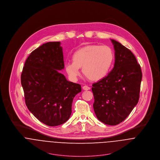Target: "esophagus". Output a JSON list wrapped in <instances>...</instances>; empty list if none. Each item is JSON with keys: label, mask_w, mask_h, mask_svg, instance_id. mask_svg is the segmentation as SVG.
<instances>
[{"label": "esophagus", "mask_w": 160, "mask_h": 160, "mask_svg": "<svg viewBox=\"0 0 160 160\" xmlns=\"http://www.w3.org/2000/svg\"><path fill=\"white\" fill-rule=\"evenodd\" d=\"M82 89H83L84 91H88V90H89L91 88H90L89 86H84L82 87Z\"/></svg>", "instance_id": "esophagus-1"}]
</instances>
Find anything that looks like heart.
I'll return each mask as SVG.
<instances>
[{"instance_id": "heart-1", "label": "heart", "mask_w": 160, "mask_h": 160, "mask_svg": "<svg viewBox=\"0 0 160 160\" xmlns=\"http://www.w3.org/2000/svg\"><path fill=\"white\" fill-rule=\"evenodd\" d=\"M114 58L108 46L91 44L78 50L72 56V62H67L65 68L69 76L75 79L82 68L84 75L89 80L97 81L103 78L111 68Z\"/></svg>"}]
</instances>
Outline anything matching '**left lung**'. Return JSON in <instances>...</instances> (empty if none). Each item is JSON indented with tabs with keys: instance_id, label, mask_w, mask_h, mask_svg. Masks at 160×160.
<instances>
[{
	"instance_id": "left-lung-1",
	"label": "left lung",
	"mask_w": 160,
	"mask_h": 160,
	"mask_svg": "<svg viewBox=\"0 0 160 160\" xmlns=\"http://www.w3.org/2000/svg\"><path fill=\"white\" fill-rule=\"evenodd\" d=\"M115 52L114 67L92 84L93 110L98 120L114 126L123 121L138 102L142 70L132 52L111 39Z\"/></svg>"
}]
</instances>
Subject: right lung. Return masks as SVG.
<instances>
[{
	"label": "right lung",
	"mask_w": 160,
	"mask_h": 160,
	"mask_svg": "<svg viewBox=\"0 0 160 160\" xmlns=\"http://www.w3.org/2000/svg\"><path fill=\"white\" fill-rule=\"evenodd\" d=\"M64 67L60 42H49L31 53L21 75L28 110L49 126L68 120L73 98L81 92L80 84L67 81L59 72Z\"/></svg>",
	"instance_id": "add662e5"
}]
</instances>
